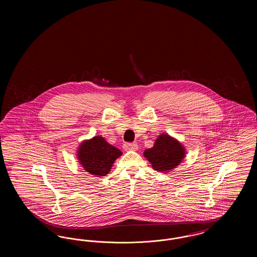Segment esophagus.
Returning <instances> with one entry per match:
<instances>
[{"mask_svg":"<svg viewBox=\"0 0 257 257\" xmlns=\"http://www.w3.org/2000/svg\"><path fill=\"white\" fill-rule=\"evenodd\" d=\"M123 147L125 150H133V151L138 150V148H139L137 144H125Z\"/></svg>","mask_w":257,"mask_h":257,"instance_id":"obj_1","label":"esophagus"}]
</instances>
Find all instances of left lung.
<instances>
[{
    "label": "left lung",
    "instance_id": "obj_1",
    "mask_svg": "<svg viewBox=\"0 0 257 257\" xmlns=\"http://www.w3.org/2000/svg\"><path fill=\"white\" fill-rule=\"evenodd\" d=\"M144 156L155 171L170 172L176 169L186 156L183 145L169 134H161L156 139L154 146L146 149Z\"/></svg>",
    "mask_w": 257,
    "mask_h": 257
}]
</instances>
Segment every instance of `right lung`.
Masks as SVG:
<instances>
[{
    "mask_svg": "<svg viewBox=\"0 0 257 257\" xmlns=\"http://www.w3.org/2000/svg\"><path fill=\"white\" fill-rule=\"evenodd\" d=\"M121 155L119 149L107 143L101 136L83 141L77 150V159L82 168L97 177L107 175L114 161Z\"/></svg>",
    "mask_w": 257,
    "mask_h": 257,
    "instance_id": "1",
    "label": "right lung"
}]
</instances>
